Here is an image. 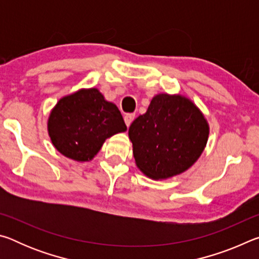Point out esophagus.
Wrapping results in <instances>:
<instances>
[{"mask_svg": "<svg viewBox=\"0 0 259 259\" xmlns=\"http://www.w3.org/2000/svg\"><path fill=\"white\" fill-rule=\"evenodd\" d=\"M134 119H135V114H131V113H129V114H125V116H124V122H125L126 126H129V125L131 124V122L134 121Z\"/></svg>", "mask_w": 259, "mask_h": 259, "instance_id": "esophagus-1", "label": "esophagus"}]
</instances>
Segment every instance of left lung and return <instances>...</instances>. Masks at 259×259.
Returning a JSON list of instances; mask_svg holds the SVG:
<instances>
[{
	"instance_id": "8db88e82",
	"label": "left lung",
	"mask_w": 259,
	"mask_h": 259,
	"mask_svg": "<svg viewBox=\"0 0 259 259\" xmlns=\"http://www.w3.org/2000/svg\"><path fill=\"white\" fill-rule=\"evenodd\" d=\"M128 134L137 168L154 181H164L199 160L208 142L209 123L186 96L157 94Z\"/></svg>"
}]
</instances>
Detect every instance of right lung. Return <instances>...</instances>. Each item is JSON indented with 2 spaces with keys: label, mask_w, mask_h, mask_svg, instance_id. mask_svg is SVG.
Returning <instances> with one entry per match:
<instances>
[{
  "label": "right lung",
  "mask_w": 259,
  "mask_h": 259,
  "mask_svg": "<svg viewBox=\"0 0 259 259\" xmlns=\"http://www.w3.org/2000/svg\"><path fill=\"white\" fill-rule=\"evenodd\" d=\"M124 131L126 125L119 108L97 88H82L61 97L48 117L52 145L77 162L91 161L105 140Z\"/></svg>",
  "instance_id": "1"
}]
</instances>
